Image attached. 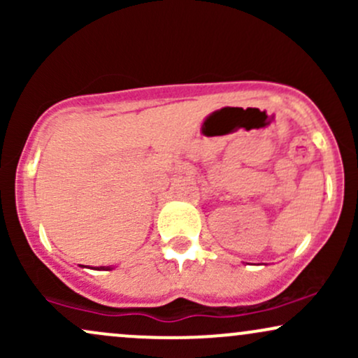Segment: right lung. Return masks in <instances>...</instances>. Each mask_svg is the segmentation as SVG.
<instances>
[{"label":"right lung","mask_w":358,"mask_h":358,"mask_svg":"<svg viewBox=\"0 0 358 358\" xmlns=\"http://www.w3.org/2000/svg\"><path fill=\"white\" fill-rule=\"evenodd\" d=\"M101 269H104V268H101ZM106 269H110V268H106Z\"/></svg>","instance_id":"right-lung-1"}]
</instances>
